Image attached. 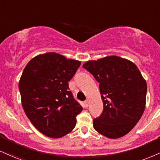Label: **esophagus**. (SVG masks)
Returning <instances> with one entry per match:
<instances>
[{
    "instance_id": "34e87169",
    "label": "esophagus",
    "mask_w": 160,
    "mask_h": 160,
    "mask_svg": "<svg viewBox=\"0 0 160 160\" xmlns=\"http://www.w3.org/2000/svg\"><path fill=\"white\" fill-rule=\"evenodd\" d=\"M84 104H85V106H86V107H88V105H89V101H87V100H86V101H84Z\"/></svg>"
}]
</instances>
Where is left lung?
<instances>
[{"instance_id":"obj_1","label":"left lung","mask_w":160,"mask_h":160,"mask_svg":"<svg viewBox=\"0 0 160 160\" xmlns=\"http://www.w3.org/2000/svg\"><path fill=\"white\" fill-rule=\"evenodd\" d=\"M82 67L100 83L103 109L93 120L95 130L109 138L128 134L145 108L147 83L137 66L128 59L109 56L86 62Z\"/></svg>"}]
</instances>
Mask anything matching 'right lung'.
Segmentation results:
<instances>
[{
	"label": "right lung",
	"instance_id": "add662e5",
	"mask_svg": "<svg viewBox=\"0 0 160 160\" xmlns=\"http://www.w3.org/2000/svg\"><path fill=\"white\" fill-rule=\"evenodd\" d=\"M80 63L51 52L32 58L23 71L18 83L23 109L44 135L60 138L74 128L82 107L69 91L68 81Z\"/></svg>",
	"mask_w": 160,
	"mask_h": 160
}]
</instances>
